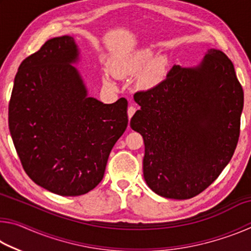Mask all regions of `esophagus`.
Returning a JSON list of instances; mask_svg holds the SVG:
<instances>
[{
	"label": "esophagus",
	"instance_id": "1",
	"mask_svg": "<svg viewBox=\"0 0 251 251\" xmlns=\"http://www.w3.org/2000/svg\"><path fill=\"white\" fill-rule=\"evenodd\" d=\"M135 112H136V107H134V106H129L128 109H127V115H128L129 120H130L131 117H133Z\"/></svg>",
	"mask_w": 251,
	"mask_h": 251
}]
</instances>
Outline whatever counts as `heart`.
I'll use <instances>...</instances> for the list:
<instances>
[{"label":"heart","instance_id":"obj_1","mask_svg":"<svg viewBox=\"0 0 251 251\" xmlns=\"http://www.w3.org/2000/svg\"><path fill=\"white\" fill-rule=\"evenodd\" d=\"M154 56L151 49H141L129 52L118 53L112 58V67L117 76H131L143 70L138 77V83L143 88H152L164 79L167 70V59ZM151 62H150L149 61ZM104 83L112 85L108 76H104Z\"/></svg>","mask_w":251,"mask_h":251}]
</instances>
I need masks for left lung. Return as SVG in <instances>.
Listing matches in <instances>:
<instances>
[{"label": "left lung", "mask_w": 251, "mask_h": 251, "mask_svg": "<svg viewBox=\"0 0 251 251\" xmlns=\"http://www.w3.org/2000/svg\"><path fill=\"white\" fill-rule=\"evenodd\" d=\"M130 120L143 136V172L152 192L189 199L211 185L235 152L244 91L222 50H208L195 67L174 65L155 87L134 95Z\"/></svg>", "instance_id": "8db88e82"}]
</instances>
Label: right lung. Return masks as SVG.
<instances>
[{
  "label": "right lung",
  "mask_w": 251,
  "mask_h": 251,
  "mask_svg": "<svg viewBox=\"0 0 251 251\" xmlns=\"http://www.w3.org/2000/svg\"><path fill=\"white\" fill-rule=\"evenodd\" d=\"M74 37H54L21 63L8 127L28 177L49 192L79 196L103 179L109 152L124 133L127 100L104 104L87 95L73 64Z\"/></svg>",
  "instance_id": "obj_1"
}]
</instances>
